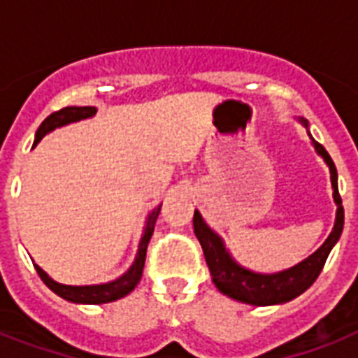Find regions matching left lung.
Returning <instances> with one entry per match:
<instances>
[{
	"label": "left lung",
	"instance_id": "left-lung-1",
	"mask_svg": "<svg viewBox=\"0 0 358 358\" xmlns=\"http://www.w3.org/2000/svg\"><path fill=\"white\" fill-rule=\"evenodd\" d=\"M312 143L316 146L317 154L327 162L329 169H331V182H333L334 189L333 195L338 210H336L333 232L325 239V243L314 255L308 256L305 262H301L295 267L286 269L282 273H275V275H258V273L247 271L230 258L219 236L213 234L212 230L208 229V224L202 221L201 213L195 212L193 229H195L196 238L201 241L202 252H204L206 264L210 267V275H212L213 282L221 294L229 295L236 301H241V303H247V305H277V303H286V301H292L294 297L301 295L305 289L310 288L314 280L320 277V273L327 262L329 252L334 247V243L338 241L342 229H344V206H342V196L338 193V174H336L334 162L329 156V152L323 148V145H320L314 139H312Z\"/></svg>",
	"mask_w": 358,
	"mask_h": 358
}]
</instances>
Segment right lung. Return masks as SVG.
<instances>
[{"mask_svg":"<svg viewBox=\"0 0 358 358\" xmlns=\"http://www.w3.org/2000/svg\"><path fill=\"white\" fill-rule=\"evenodd\" d=\"M96 113V108H91V106H85V108H63L52 113L48 119H44V122L41 124V128L36 129L35 135V145L38 141L52 129L59 128V126H64L69 122H76V120L89 119L92 115ZM33 145V146H35ZM159 210L162 206H157L154 212L150 213V217L146 221L145 234L141 238L139 243V252H137V258H135L134 266L129 267L128 273H124L122 277L113 280V282L108 284H98V286H66V284H59L55 280L48 277L46 273L42 271L41 267L35 266L38 277L42 278V282L46 284L48 288L52 289L53 294H57L59 297H63L66 301H72V303H83V305H102V303H111V301H117L124 295H128L131 289L139 284L141 277H143V267H145V258H146V247H148V241L152 238V232H154V224H156V219L159 215Z\"/></svg>","mask_w":358,"mask_h":358,"instance_id":"obj_1","label":"right lung"}]
</instances>
